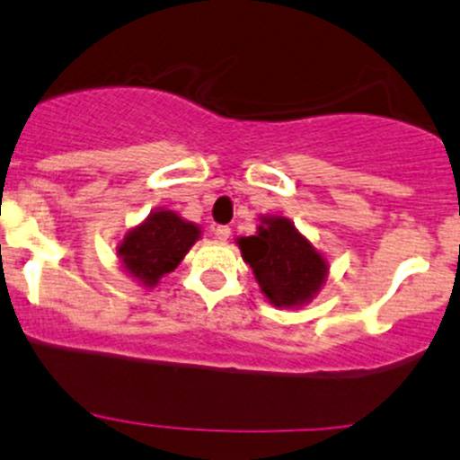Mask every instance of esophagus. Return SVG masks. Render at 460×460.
<instances>
[{"label": "esophagus", "mask_w": 460, "mask_h": 460, "mask_svg": "<svg viewBox=\"0 0 460 460\" xmlns=\"http://www.w3.org/2000/svg\"><path fill=\"white\" fill-rule=\"evenodd\" d=\"M214 234H216V238L220 240V243H226V240H229V235H231V229H229V226H225V225H217L214 229Z\"/></svg>", "instance_id": "1"}]
</instances>
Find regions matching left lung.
Segmentation results:
<instances>
[{
	"label": "left lung",
	"instance_id": "8db88e82",
	"mask_svg": "<svg viewBox=\"0 0 460 460\" xmlns=\"http://www.w3.org/2000/svg\"><path fill=\"white\" fill-rule=\"evenodd\" d=\"M244 262L275 306H302L326 282L328 264L287 217H262L258 234L238 240Z\"/></svg>",
	"mask_w": 460,
	"mask_h": 460
}]
</instances>
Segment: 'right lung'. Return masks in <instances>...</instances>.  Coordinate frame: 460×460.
Wrapping results in <instances>:
<instances>
[{
  "mask_svg": "<svg viewBox=\"0 0 460 460\" xmlns=\"http://www.w3.org/2000/svg\"><path fill=\"white\" fill-rule=\"evenodd\" d=\"M200 238V229L173 211H154L143 225L128 231L116 246L125 270L145 287H156L163 275L181 264L187 251Z\"/></svg>",
  "mask_w": 460,
  "mask_h": 460,
  "instance_id": "right-lung-1",
  "label": "right lung"
}]
</instances>
